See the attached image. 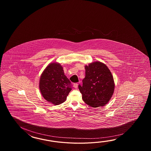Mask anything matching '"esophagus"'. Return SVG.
<instances>
[{
  "label": "esophagus",
  "mask_w": 151,
  "mask_h": 151,
  "mask_svg": "<svg viewBox=\"0 0 151 151\" xmlns=\"http://www.w3.org/2000/svg\"><path fill=\"white\" fill-rule=\"evenodd\" d=\"M73 86H74L75 88H77L78 86V84L77 83H74V84H73Z\"/></svg>",
  "instance_id": "1"
}]
</instances>
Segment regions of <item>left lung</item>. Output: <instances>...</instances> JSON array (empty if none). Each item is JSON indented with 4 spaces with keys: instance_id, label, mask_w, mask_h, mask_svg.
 Returning <instances> with one entry per match:
<instances>
[{
    "instance_id": "1",
    "label": "left lung",
    "mask_w": 151,
    "mask_h": 151,
    "mask_svg": "<svg viewBox=\"0 0 151 151\" xmlns=\"http://www.w3.org/2000/svg\"><path fill=\"white\" fill-rule=\"evenodd\" d=\"M85 68L83 85L78 86L83 101L94 108L105 106L114 93L112 74L106 65L100 61L90 63Z\"/></svg>"
}]
</instances>
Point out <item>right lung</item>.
Wrapping results in <instances>:
<instances>
[{
  "label": "right lung",
  "instance_id": "obj_1",
  "mask_svg": "<svg viewBox=\"0 0 151 151\" xmlns=\"http://www.w3.org/2000/svg\"><path fill=\"white\" fill-rule=\"evenodd\" d=\"M39 89L44 98L53 105H58L65 101L72 85L59 63H52L42 72Z\"/></svg>",
  "mask_w": 151,
  "mask_h": 151
}]
</instances>
